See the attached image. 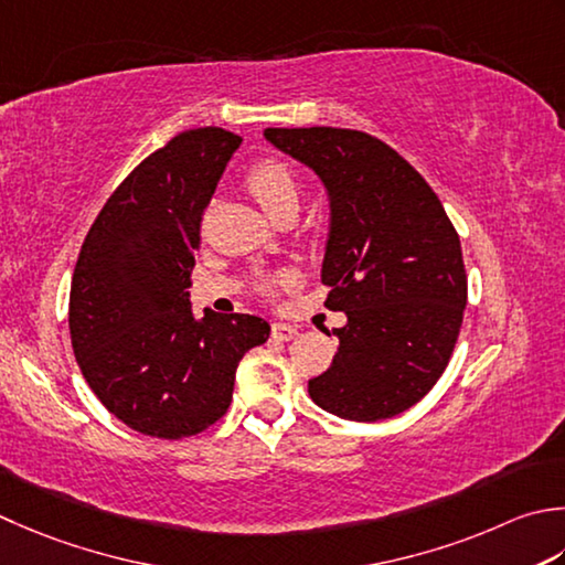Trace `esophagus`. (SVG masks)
<instances>
[{
    "label": "esophagus",
    "mask_w": 565,
    "mask_h": 565,
    "mask_svg": "<svg viewBox=\"0 0 565 565\" xmlns=\"http://www.w3.org/2000/svg\"><path fill=\"white\" fill-rule=\"evenodd\" d=\"M296 333H298V330L289 323H274L271 326V335L276 340H291V338H296Z\"/></svg>",
    "instance_id": "esophagus-1"
}]
</instances>
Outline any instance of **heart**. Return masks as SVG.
<instances>
[{
  "label": "heart",
  "mask_w": 565,
  "mask_h": 565,
  "mask_svg": "<svg viewBox=\"0 0 565 565\" xmlns=\"http://www.w3.org/2000/svg\"><path fill=\"white\" fill-rule=\"evenodd\" d=\"M247 188L267 213H274L286 203H298L296 175L279 159H259L247 173ZM264 291H271L274 284L264 281Z\"/></svg>",
  "instance_id": "heart-1"
}]
</instances>
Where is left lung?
I'll return each mask as SVG.
<instances>
[{
    "instance_id": "1",
    "label": "left lung",
    "mask_w": 565,
    "mask_h": 565,
    "mask_svg": "<svg viewBox=\"0 0 565 565\" xmlns=\"http://www.w3.org/2000/svg\"><path fill=\"white\" fill-rule=\"evenodd\" d=\"M313 169L330 201L320 279L335 328L333 364L308 380L311 399L348 422H382L434 390L468 303L460 237L424 175L355 129H264Z\"/></svg>"
}]
</instances>
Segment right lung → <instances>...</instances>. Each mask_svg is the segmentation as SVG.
<instances>
[{
	"label": "right lung",
	"mask_w": 565,
	"mask_h": 565,
	"mask_svg": "<svg viewBox=\"0 0 565 565\" xmlns=\"http://www.w3.org/2000/svg\"><path fill=\"white\" fill-rule=\"evenodd\" d=\"M242 137L181 131L143 159L99 210L77 257L68 326L85 382L143 436L179 440L223 418L259 316L191 311L201 220Z\"/></svg>",
	"instance_id": "right-lung-1"
}]
</instances>
